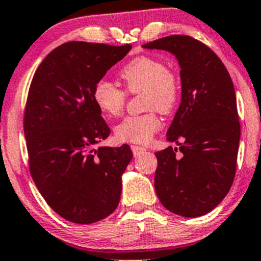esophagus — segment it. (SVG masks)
Returning a JSON list of instances; mask_svg holds the SVG:
<instances>
[{
  "label": "esophagus",
  "instance_id": "1",
  "mask_svg": "<svg viewBox=\"0 0 261 261\" xmlns=\"http://www.w3.org/2000/svg\"><path fill=\"white\" fill-rule=\"evenodd\" d=\"M131 150H133V152L135 156H139L140 153H142L144 151H146L145 147H141V146H136V145H133L131 146Z\"/></svg>",
  "mask_w": 261,
  "mask_h": 261
}]
</instances>
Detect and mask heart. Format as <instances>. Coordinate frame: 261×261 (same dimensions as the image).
<instances>
[{"instance_id": "heart-1", "label": "heart", "mask_w": 261, "mask_h": 261, "mask_svg": "<svg viewBox=\"0 0 261 261\" xmlns=\"http://www.w3.org/2000/svg\"><path fill=\"white\" fill-rule=\"evenodd\" d=\"M120 78L127 94H144V108L150 110L142 115L127 116L114 128L119 142L146 144L161 127V120L154 110L170 114L179 98V84L172 70L160 59L137 57L120 70ZM95 105L107 116H119L124 111L126 93L108 80H99L93 89Z\"/></svg>"}]
</instances>
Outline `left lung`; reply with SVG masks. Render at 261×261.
I'll return each instance as SVG.
<instances>
[{"mask_svg": "<svg viewBox=\"0 0 261 261\" xmlns=\"http://www.w3.org/2000/svg\"><path fill=\"white\" fill-rule=\"evenodd\" d=\"M142 47L170 51L181 67V104L167 131L179 147L154 153L157 197L174 214L204 216L227 196L236 176L240 124L233 82L219 57L190 36Z\"/></svg>", "mask_w": 261, "mask_h": 261, "instance_id": "8db88e82", "label": "left lung"}]
</instances>
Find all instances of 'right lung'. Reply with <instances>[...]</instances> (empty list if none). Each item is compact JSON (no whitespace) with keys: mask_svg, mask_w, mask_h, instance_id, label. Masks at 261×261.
Here are the masks:
<instances>
[{"mask_svg":"<svg viewBox=\"0 0 261 261\" xmlns=\"http://www.w3.org/2000/svg\"><path fill=\"white\" fill-rule=\"evenodd\" d=\"M130 49L64 43L43 59L31 83L23 119L31 176L48 205L69 222H99L119 204L133 152L128 145L95 148L110 128L93 89Z\"/></svg>","mask_w":261,"mask_h":261,"instance_id":"1","label":"right lung"}]
</instances>
